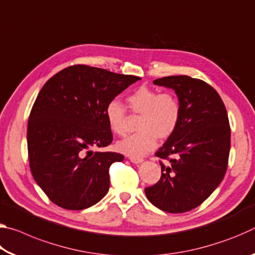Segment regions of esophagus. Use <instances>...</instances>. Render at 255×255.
Listing matches in <instances>:
<instances>
[{"label": "esophagus", "instance_id": "esophagus-1", "mask_svg": "<svg viewBox=\"0 0 255 255\" xmlns=\"http://www.w3.org/2000/svg\"><path fill=\"white\" fill-rule=\"evenodd\" d=\"M129 159H130V162L135 163V164H138V163H141V162H143V158H140V157H136V156H130V157H129Z\"/></svg>", "mask_w": 255, "mask_h": 255}]
</instances>
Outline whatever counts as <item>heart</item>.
<instances>
[{"label": "heart", "instance_id": "obj_1", "mask_svg": "<svg viewBox=\"0 0 255 255\" xmlns=\"http://www.w3.org/2000/svg\"><path fill=\"white\" fill-rule=\"evenodd\" d=\"M127 102L131 114L140 116L137 125L139 132L119 141L117 148L122 153L143 156L155 148L157 138L165 140L178 129L182 116V105L175 93H161L157 90L141 86L128 96ZM106 118L116 135L124 137L129 132L127 110L118 100L108 103Z\"/></svg>", "mask_w": 255, "mask_h": 255}]
</instances>
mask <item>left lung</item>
I'll return each instance as SVG.
<instances>
[{
    "instance_id": "1",
    "label": "left lung",
    "mask_w": 255,
    "mask_h": 255,
    "mask_svg": "<svg viewBox=\"0 0 255 255\" xmlns=\"http://www.w3.org/2000/svg\"><path fill=\"white\" fill-rule=\"evenodd\" d=\"M173 89L182 105L175 132L155 155L162 175L145 188L147 199L166 213H185L201 205L225 176L231 149V127L225 105L213 86L187 75L153 82Z\"/></svg>"
}]
</instances>
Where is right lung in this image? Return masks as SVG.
Instances as JSON below:
<instances>
[{"mask_svg": "<svg viewBox=\"0 0 255 255\" xmlns=\"http://www.w3.org/2000/svg\"><path fill=\"white\" fill-rule=\"evenodd\" d=\"M139 80L73 65L42 86L28 120V157L34 181L55 205L82 210L107 195L111 164L124 161V155L91 148L111 144L106 108Z\"/></svg>", "mask_w": 255, "mask_h": 255, "instance_id": "right-lung-1", "label": "right lung"}]
</instances>
